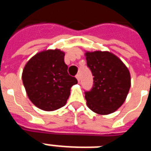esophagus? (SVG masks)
<instances>
[{
	"label": "esophagus",
	"mask_w": 151,
	"mask_h": 151,
	"mask_svg": "<svg viewBox=\"0 0 151 151\" xmlns=\"http://www.w3.org/2000/svg\"><path fill=\"white\" fill-rule=\"evenodd\" d=\"M76 78H77V79H78V82H80V81H81V77H80V74H77V75H76Z\"/></svg>",
	"instance_id": "esophagus-1"
}]
</instances>
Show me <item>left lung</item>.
<instances>
[{
  "mask_svg": "<svg viewBox=\"0 0 151 151\" xmlns=\"http://www.w3.org/2000/svg\"><path fill=\"white\" fill-rule=\"evenodd\" d=\"M88 67L91 70L93 86L85 92L90 110L98 114L114 113L124 103L131 86L130 73L123 62L109 52H87Z\"/></svg>",
  "mask_w": 151,
  "mask_h": 151,
  "instance_id": "1",
  "label": "left lung"
}]
</instances>
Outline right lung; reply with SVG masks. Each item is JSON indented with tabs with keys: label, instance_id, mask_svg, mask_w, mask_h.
I'll list each match as a JSON object with an SVG mask.
<instances>
[{
	"label": "right lung",
	"instance_id": "obj_1",
	"mask_svg": "<svg viewBox=\"0 0 151 151\" xmlns=\"http://www.w3.org/2000/svg\"><path fill=\"white\" fill-rule=\"evenodd\" d=\"M65 53L59 49L37 53L25 65L22 79L29 100L37 107L52 111L66 103L78 80L69 75Z\"/></svg>",
	"mask_w": 151,
	"mask_h": 151
}]
</instances>
